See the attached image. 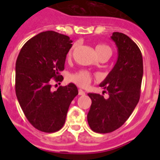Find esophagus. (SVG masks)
<instances>
[{"label":"esophagus","mask_w":160,"mask_h":160,"mask_svg":"<svg viewBox=\"0 0 160 160\" xmlns=\"http://www.w3.org/2000/svg\"><path fill=\"white\" fill-rule=\"evenodd\" d=\"M79 95H85V92L82 90H79Z\"/></svg>","instance_id":"obj_1"}]
</instances>
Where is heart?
<instances>
[{
	"label": "heart",
	"instance_id": "b5f03b06",
	"mask_svg": "<svg viewBox=\"0 0 160 160\" xmlns=\"http://www.w3.org/2000/svg\"><path fill=\"white\" fill-rule=\"evenodd\" d=\"M75 47H76V45H74L71 47V49L69 51V53H68V56L69 57H70L72 55L73 51L75 49ZM95 52H96V55H97L98 57H100L102 55H105L108 58L111 55L112 53L110 47L107 46V45H105V44H99V45L95 46ZM69 80L70 81H72V82L75 83L79 86L84 87V86H86L90 82V80H91V75L87 71L81 70V71H79V72H76L75 74L70 75L69 76Z\"/></svg>",
	"mask_w": 160,
	"mask_h": 160
}]
</instances>
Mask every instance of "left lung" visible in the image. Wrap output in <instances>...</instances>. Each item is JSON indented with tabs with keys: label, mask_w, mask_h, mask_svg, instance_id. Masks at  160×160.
Masks as SVG:
<instances>
[{
	"label": "left lung",
	"mask_w": 160,
	"mask_h": 160,
	"mask_svg": "<svg viewBox=\"0 0 160 160\" xmlns=\"http://www.w3.org/2000/svg\"><path fill=\"white\" fill-rule=\"evenodd\" d=\"M111 39L118 49V58L100 84L107 90L109 98L88 94L92 101L87 114L88 124L93 131L100 134L114 131L129 119L139 100L144 71L141 51L136 44L119 32H114Z\"/></svg>",
	"instance_id": "1"
}]
</instances>
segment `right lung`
Returning <instances> with one entry per match:
<instances>
[{
	"label": "right lung",
	"mask_w": 160,
	"mask_h": 160,
	"mask_svg": "<svg viewBox=\"0 0 160 160\" xmlns=\"http://www.w3.org/2000/svg\"><path fill=\"white\" fill-rule=\"evenodd\" d=\"M70 37L55 31L36 35L21 48L16 63V94L28 121L46 133L60 130L68 109L78 95L70 83L51 91L52 78L61 82L66 55L72 46Z\"/></svg>",
	"instance_id": "add662e5"
}]
</instances>
